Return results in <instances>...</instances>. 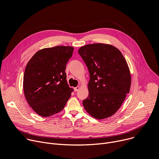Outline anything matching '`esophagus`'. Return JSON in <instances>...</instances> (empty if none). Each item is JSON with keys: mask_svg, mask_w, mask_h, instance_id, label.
I'll return each instance as SVG.
<instances>
[{"mask_svg": "<svg viewBox=\"0 0 159 159\" xmlns=\"http://www.w3.org/2000/svg\"><path fill=\"white\" fill-rule=\"evenodd\" d=\"M79 89H80V86H77V87H76V88H74V91H78L79 90Z\"/></svg>", "mask_w": 159, "mask_h": 159, "instance_id": "esophagus-1", "label": "esophagus"}]
</instances>
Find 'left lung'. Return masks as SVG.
I'll return each instance as SVG.
<instances>
[{"label":"left lung","mask_w":159,"mask_h":159,"mask_svg":"<svg viewBox=\"0 0 159 159\" xmlns=\"http://www.w3.org/2000/svg\"><path fill=\"white\" fill-rule=\"evenodd\" d=\"M78 52L90 74L84 107L95 119L108 118L118 111L131 88L127 63L117 48L103 43L85 45Z\"/></svg>","instance_id":"left-lung-1"}]
</instances>
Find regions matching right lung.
Returning <instances> with one entry per match:
<instances>
[{
	"instance_id": "1",
	"label": "right lung",
	"mask_w": 159,
	"mask_h": 159,
	"mask_svg": "<svg viewBox=\"0 0 159 159\" xmlns=\"http://www.w3.org/2000/svg\"><path fill=\"white\" fill-rule=\"evenodd\" d=\"M74 48L55 46L38 51L28 62L23 76V91L35 113L48 117L60 112L74 89L67 83L66 65Z\"/></svg>"
}]
</instances>
